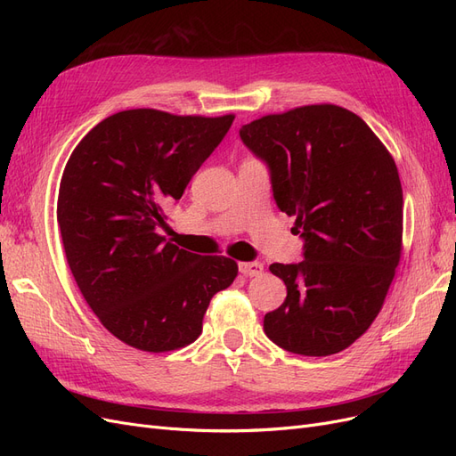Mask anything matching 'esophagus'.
Returning <instances> with one entry per match:
<instances>
[{
    "mask_svg": "<svg viewBox=\"0 0 456 456\" xmlns=\"http://www.w3.org/2000/svg\"><path fill=\"white\" fill-rule=\"evenodd\" d=\"M265 270V266L260 265V262H240V272L247 278H253V275H258Z\"/></svg>",
    "mask_w": 456,
    "mask_h": 456,
    "instance_id": "34e87169",
    "label": "esophagus"
}]
</instances>
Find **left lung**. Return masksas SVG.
I'll list each match as a JSON object with an SVG mask.
<instances>
[{"label": "left lung", "instance_id": "obj_1", "mask_svg": "<svg viewBox=\"0 0 456 456\" xmlns=\"http://www.w3.org/2000/svg\"><path fill=\"white\" fill-rule=\"evenodd\" d=\"M240 136L268 167L275 205L295 216L305 258L270 266L287 297L265 315V333L293 354H338L375 322L397 268L403 191L395 163L360 116L335 104L265 116Z\"/></svg>", "mask_w": 456, "mask_h": 456}]
</instances>
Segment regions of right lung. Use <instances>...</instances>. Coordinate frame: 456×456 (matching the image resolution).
<instances>
[{
    "instance_id": "add662e5",
    "label": "right lung",
    "mask_w": 456,
    "mask_h": 456,
    "mask_svg": "<svg viewBox=\"0 0 456 456\" xmlns=\"http://www.w3.org/2000/svg\"><path fill=\"white\" fill-rule=\"evenodd\" d=\"M232 121L123 110L66 163L57 220L68 265L101 323L133 348L194 342L213 295L236 280L233 260L194 255L158 233L167 226L163 209L183 198Z\"/></svg>"
}]
</instances>
